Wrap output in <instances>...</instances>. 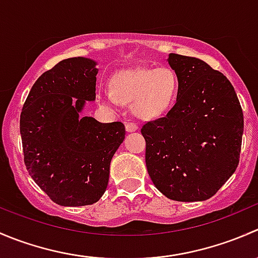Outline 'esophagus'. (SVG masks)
Listing matches in <instances>:
<instances>
[{
    "label": "esophagus",
    "instance_id": "obj_1",
    "mask_svg": "<svg viewBox=\"0 0 258 258\" xmlns=\"http://www.w3.org/2000/svg\"><path fill=\"white\" fill-rule=\"evenodd\" d=\"M139 130V126H137V123H135V122H128V123L126 124V131L127 132H135Z\"/></svg>",
    "mask_w": 258,
    "mask_h": 258
}]
</instances>
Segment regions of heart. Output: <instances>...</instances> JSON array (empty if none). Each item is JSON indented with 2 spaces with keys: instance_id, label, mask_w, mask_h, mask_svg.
I'll use <instances>...</instances> for the list:
<instances>
[{
  "instance_id": "1",
  "label": "heart",
  "mask_w": 258,
  "mask_h": 258,
  "mask_svg": "<svg viewBox=\"0 0 258 258\" xmlns=\"http://www.w3.org/2000/svg\"><path fill=\"white\" fill-rule=\"evenodd\" d=\"M112 92L101 96L111 107L119 102L134 106L135 113L145 119L165 114L175 105L178 93V79L170 67H139L118 72L111 80Z\"/></svg>"
}]
</instances>
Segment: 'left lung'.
I'll return each mask as SVG.
<instances>
[{
	"label": "left lung",
	"mask_w": 258,
	"mask_h": 258,
	"mask_svg": "<svg viewBox=\"0 0 258 258\" xmlns=\"http://www.w3.org/2000/svg\"><path fill=\"white\" fill-rule=\"evenodd\" d=\"M178 79L175 106L141 128L146 166L156 188L181 202L205 201L240 162L243 113L223 74L196 57L168 54Z\"/></svg>",
	"instance_id": "8db88e82"
}]
</instances>
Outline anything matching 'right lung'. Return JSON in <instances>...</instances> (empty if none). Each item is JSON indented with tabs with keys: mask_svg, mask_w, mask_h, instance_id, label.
I'll return each mask as SVG.
<instances>
[{
	"mask_svg": "<svg viewBox=\"0 0 258 258\" xmlns=\"http://www.w3.org/2000/svg\"><path fill=\"white\" fill-rule=\"evenodd\" d=\"M97 62L72 57L41 75L20 118L25 165L33 181L59 206H86L105 194L110 163L123 142L122 122L81 116L96 100Z\"/></svg>",
	"mask_w": 258,
	"mask_h": 258,
	"instance_id": "add662e5",
	"label": "right lung"
}]
</instances>
